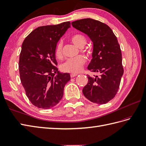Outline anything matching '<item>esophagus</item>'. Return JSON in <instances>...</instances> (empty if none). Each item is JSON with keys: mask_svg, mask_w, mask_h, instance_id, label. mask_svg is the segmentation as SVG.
<instances>
[{"mask_svg": "<svg viewBox=\"0 0 146 146\" xmlns=\"http://www.w3.org/2000/svg\"><path fill=\"white\" fill-rule=\"evenodd\" d=\"M78 75V74H76V73H72L70 74V76H71V78H73V77H74V76H77Z\"/></svg>", "mask_w": 146, "mask_h": 146, "instance_id": "34e87169", "label": "esophagus"}]
</instances>
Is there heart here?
I'll return each instance as SVG.
<instances>
[{
    "label": "heart",
    "mask_w": 146,
    "mask_h": 146,
    "mask_svg": "<svg viewBox=\"0 0 146 146\" xmlns=\"http://www.w3.org/2000/svg\"><path fill=\"white\" fill-rule=\"evenodd\" d=\"M72 42L78 47H83L87 42V39L84 35L76 34L71 37ZM55 55L58 58L63 57V44L60 41L55 47ZM85 63V58L81 55L78 56L73 58L68 59L60 66V69L63 72L76 73L81 72Z\"/></svg>",
    "instance_id": "b5f03b06"
}]
</instances>
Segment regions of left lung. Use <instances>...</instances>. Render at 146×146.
<instances>
[{
	"mask_svg": "<svg viewBox=\"0 0 146 146\" xmlns=\"http://www.w3.org/2000/svg\"><path fill=\"white\" fill-rule=\"evenodd\" d=\"M72 25L92 41V58L88 69L99 73L94 76L87 74L88 83L83 89V94L93 103L105 104L117 93L124 72L117 37L109 26L91 18L74 21Z\"/></svg>",
	"mask_w": 146,
	"mask_h": 146,
	"instance_id": "obj_1",
	"label": "left lung"
}]
</instances>
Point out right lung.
Wrapping results in <instances>:
<instances>
[{
    "label": "right lung",
    "mask_w": 146,
    "mask_h": 146,
    "mask_svg": "<svg viewBox=\"0 0 146 146\" xmlns=\"http://www.w3.org/2000/svg\"><path fill=\"white\" fill-rule=\"evenodd\" d=\"M70 27L66 21L35 29L22 44L19 59L21 83L33 105L43 109L60 101L68 73H60L55 50L60 37Z\"/></svg>",
    "instance_id": "obj_1"
}]
</instances>
